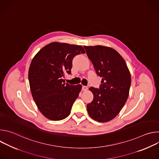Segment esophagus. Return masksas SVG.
<instances>
[{
  "instance_id": "1",
  "label": "esophagus",
  "mask_w": 159,
  "mask_h": 159,
  "mask_svg": "<svg viewBox=\"0 0 159 159\" xmlns=\"http://www.w3.org/2000/svg\"><path fill=\"white\" fill-rule=\"evenodd\" d=\"M82 90H84V91H85V90H87L88 89V88H87V86H84V85H83V86H82Z\"/></svg>"
}]
</instances>
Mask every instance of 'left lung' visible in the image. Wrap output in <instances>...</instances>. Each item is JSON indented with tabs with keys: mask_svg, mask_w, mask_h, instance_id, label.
<instances>
[{
	"mask_svg": "<svg viewBox=\"0 0 159 159\" xmlns=\"http://www.w3.org/2000/svg\"><path fill=\"white\" fill-rule=\"evenodd\" d=\"M98 76L102 77L99 89L90 87L94 95L87 105L90 117L101 123L114 119L126 103L131 85V75L123 58L115 49L97 45L84 46Z\"/></svg>",
	"mask_w": 159,
	"mask_h": 159,
	"instance_id": "8db88e82",
	"label": "left lung"
}]
</instances>
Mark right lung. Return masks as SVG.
<instances>
[{"label": "right lung", "mask_w": 159, "mask_h": 159, "mask_svg": "<svg viewBox=\"0 0 159 159\" xmlns=\"http://www.w3.org/2000/svg\"><path fill=\"white\" fill-rule=\"evenodd\" d=\"M85 53L79 45L53 42L33 58L28 72L30 89L38 108L48 119L59 121L70 115L82 85L65 84L63 78L71 74L74 57Z\"/></svg>", "instance_id": "right-lung-1"}]
</instances>
